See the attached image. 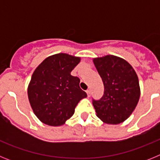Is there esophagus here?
<instances>
[{"mask_svg":"<svg viewBox=\"0 0 160 160\" xmlns=\"http://www.w3.org/2000/svg\"><path fill=\"white\" fill-rule=\"evenodd\" d=\"M86 92H87V97H90V90H87V91H86Z\"/></svg>","mask_w":160,"mask_h":160,"instance_id":"esophagus-1","label":"esophagus"}]
</instances>
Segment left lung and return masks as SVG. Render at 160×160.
<instances>
[{
	"instance_id": "left-lung-1",
	"label": "left lung",
	"mask_w": 160,
	"mask_h": 160,
	"mask_svg": "<svg viewBox=\"0 0 160 160\" xmlns=\"http://www.w3.org/2000/svg\"><path fill=\"white\" fill-rule=\"evenodd\" d=\"M93 62L104 85L102 97L93 99L96 115L105 123H121L129 118L139 100L138 76L127 61L117 56L107 55Z\"/></svg>"
}]
</instances>
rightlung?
Wrapping results in <instances>:
<instances>
[{
	"mask_svg": "<svg viewBox=\"0 0 160 160\" xmlns=\"http://www.w3.org/2000/svg\"><path fill=\"white\" fill-rule=\"evenodd\" d=\"M81 58L67 53L46 58L32 73L28 98L32 111L41 122L58 127L71 118L76 106L87 93L80 79L70 74Z\"/></svg>",
	"mask_w": 160,
	"mask_h": 160,
	"instance_id": "add662e5",
	"label": "right lung"
}]
</instances>
